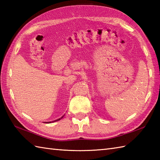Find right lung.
I'll return each instance as SVG.
<instances>
[{
  "label": "right lung",
  "mask_w": 160,
  "mask_h": 160,
  "mask_svg": "<svg viewBox=\"0 0 160 160\" xmlns=\"http://www.w3.org/2000/svg\"><path fill=\"white\" fill-rule=\"evenodd\" d=\"M62 117H63V116H62ZM59 118V119H58V120H55V121H58V120H60V119H61V118ZM55 121H53V122H55Z\"/></svg>",
  "instance_id": "1"
}]
</instances>
